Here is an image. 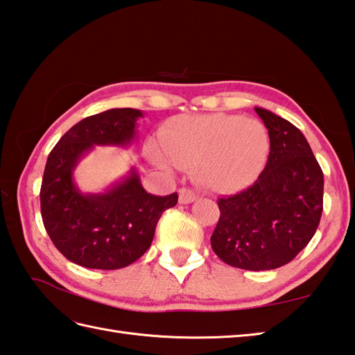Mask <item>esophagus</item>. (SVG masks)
<instances>
[{"label":"esophagus","mask_w":355,"mask_h":355,"mask_svg":"<svg viewBox=\"0 0 355 355\" xmlns=\"http://www.w3.org/2000/svg\"><path fill=\"white\" fill-rule=\"evenodd\" d=\"M197 197L198 196L192 189H186V187H183V189H180V203L189 205V203H192V201H196Z\"/></svg>","instance_id":"esophagus-1"}]
</instances>
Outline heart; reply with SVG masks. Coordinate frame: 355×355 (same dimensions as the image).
I'll list each match as a JSON object with an SVG mask.
<instances>
[{
  "label": "heart",
  "instance_id": "obj_1",
  "mask_svg": "<svg viewBox=\"0 0 355 355\" xmlns=\"http://www.w3.org/2000/svg\"><path fill=\"white\" fill-rule=\"evenodd\" d=\"M166 158L159 164L192 168L196 182L218 193H237L251 186L265 169L270 140L260 121L240 115H180L159 132Z\"/></svg>",
  "mask_w": 355,
  "mask_h": 355
}]
</instances>
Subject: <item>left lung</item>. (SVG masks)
Listing matches in <instances>:
<instances>
[{"instance_id": "1", "label": "left lung", "mask_w": 355, "mask_h": 355, "mask_svg": "<svg viewBox=\"0 0 355 355\" xmlns=\"http://www.w3.org/2000/svg\"><path fill=\"white\" fill-rule=\"evenodd\" d=\"M270 140L266 168L252 186L218 198L211 237L226 265L268 270L286 265L308 245L323 212V172L293 123L255 107Z\"/></svg>"}]
</instances>
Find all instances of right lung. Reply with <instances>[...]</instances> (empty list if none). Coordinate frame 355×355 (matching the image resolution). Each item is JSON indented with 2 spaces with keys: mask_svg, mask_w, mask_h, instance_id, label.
Segmentation results:
<instances>
[{
  "mask_svg": "<svg viewBox=\"0 0 355 355\" xmlns=\"http://www.w3.org/2000/svg\"><path fill=\"white\" fill-rule=\"evenodd\" d=\"M140 110L124 107L87 116L69 129L47 157L41 183V217L58 251L76 265L112 270L148 251L162 214L178 196L148 193L135 169L104 193H81L73 169L95 144L126 146L135 137Z\"/></svg>",
  "mask_w": 355,
  "mask_h": 355,
  "instance_id": "1",
  "label": "right lung"
}]
</instances>
